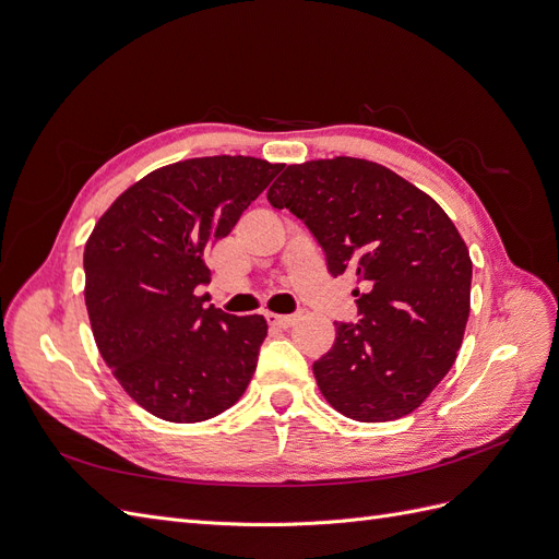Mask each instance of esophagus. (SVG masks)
Instances as JSON below:
<instances>
[{
    "instance_id": "obj_1",
    "label": "esophagus",
    "mask_w": 559,
    "mask_h": 559,
    "mask_svg": "<svg viewBox=\"0 0 559 559\" xmlns=\"http://www.w3.org/2000/svg\"><path fill=\"white\" fill-rule=\"evenodd\" d=\"M265 319H267V324L275 326V329H289L296 321L294 314H275V312H267Z\"/></svg>"
}]
</instances>
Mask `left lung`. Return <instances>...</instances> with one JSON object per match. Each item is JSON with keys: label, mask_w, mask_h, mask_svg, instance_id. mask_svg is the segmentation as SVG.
Masks as SVG:
<instances>
[{"label": "left lung", "mask_w": 559, "mask_h": 559, "mask_svg": "<svg viewBox=\"0 0 559 559\" xmlns=\"http://www.w3.org/2000/svg\"><path fill=\"white\" fill-rule=\"evenodd\" d=\"M326 253L357 275L359 324H335L314 361L319 392L357 421L419 408L456 359L471 310V257L441 205L384 165L337 156L289 165L267 189Z\"/></svg>", "instance_id": "1"}]
</instances>
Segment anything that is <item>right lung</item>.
Segmentation results:
<instances>
[{
  "label": "right lung",
  "mask_w": 559,
  "mask_h": 559,
  "mask_svg": "<svg viewBox=\"0 0 559 559\" xmlns=\"http://www.w3.org/2000/svg\"><path fill=\"white\" fill-rule=\"evenodd\" d=\"M282 170L251 156L165 165L99 216L83 251L99 354L128 396L165 421L222 415L245 394L267 335L261 314L233 317L195 296L205 251Z\"/></svg>",
  "instance_id": "obj_1"
}]
</instances>
